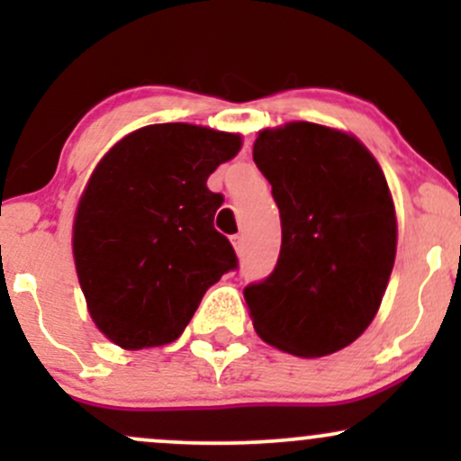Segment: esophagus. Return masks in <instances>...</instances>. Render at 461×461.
<instances>
[{
	"mask_svg": "<svg viewBox=\"0 0 461 461\" xmlns=\"http://www.w3.org/2000/svg\"><path fill=\"white\" fill-rule=\"evenodd\" d=\"M231 245H234L236 253H242V251H245V236H242V234L231 236Z\"/></svg>",
	"mask_w": 461,
	"mask_h": 461,
	"instance_id": "34e87169",
	"label": "esophagus"
}]
</instances>
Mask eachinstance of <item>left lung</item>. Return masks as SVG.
<instances>
[{"label":"left lung","instance_id":"left-lung-1","mask_svg":"<svg viewBox=\"0 0 461 461\" xmlns=\"http://www.w3.org/2000/svg\"><path fill=\"white\" fill-rule=\"evenodd\" d=\"M253 162L282 219L273 273L245 288L253 327L299 357L340 351L373 322L394 267L396 214L382 167L356 136L308 121L262 130Z\"/></svg>","mask_w":461,"mask_h":461}]
</instances>
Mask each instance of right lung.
<instances>
[{
    "label": "right lung",
    "mask_w": 461,
    "mask_h": 461,
    "mask_svg": "<svg viewBox=\"0 0 461 461\" xmlns=\"http://www.w3.org/2000/svg\"><path fill=\"white\" fill-rule=\"evenodd\" d=\"M240 145V134L158 123L121 139L95 167L73 223V258L91 319L114 345L177 340L205 290L238 267L214 230L223 194L208 177Z\"/></svg>",
    "instance_id": "1"
}]
</instances>
